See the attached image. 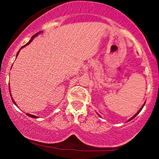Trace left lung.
Wrapping results in <instances>:
<instances>
[{
	"label": "left lung",
	"mask_w": 159,
	"mask_h": 159,
	"mask_svg": "<svg viewBox=\"0 0 159 159\" xmlns=\"http://www.w3.org/2000/svg\"><path fill=\"white\" fill-rule=\"evenodd\" d=\"M144 105H145V104H144V105H143V106H142V108H140V110H139V111H138V112H137V113H136V114H135V115H134V116H133V117H132V118H130V119L129 120V121H131V120H132V119H133V118H135V117H136V116H137V115H139V112H140V111H142V108H143Z\"/></svg>",
	"instance_id": "1"
}]
</instances>
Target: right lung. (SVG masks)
<instances>
[{
  "label": "right lung",
  "instance_id": "right-lung-1",
  "mask_svg": "<svg viewBox=\"0 0 159 159\" xmlns=\"http://www.w3.org/2000/svg\"><path fill=\"white\" fill-rule=\"evenodd\" d=\"M38 34H39V33H37V34H34V35H33V36H32V38H30V41H28V43H27V44H25V45L22 46V47H21V48H20V49H21V48H24V47H25V46H26V45H28V44H30V42H31V41H32V40H33V39H34V37H36V36H37V35H38ZM20 50H19V51H18V52H17V55H18V53H19V52H20ZM9 86H10V85H9ZM9 90H10V87H9ZM12 101H13V102H14V105H16V103H15V102H14V100H13V99H12ZM27 115H28V116L31 117V118H38V117H37V116H35V115H30V114H27Z\"/></svg>",
  "mask_w": 159,
  "mask_h": 159
}]
</instances>
